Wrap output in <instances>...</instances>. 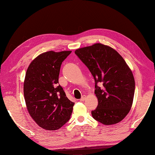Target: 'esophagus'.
<instances>
[{
  "mask_svg": "<svg viewBox=\"0 0 155 155\" xmlns=\"http://www.w3.org/2000/svg\"><path fill=\"white\" fill-rule=\"evenodd\" d=\"M85 99H86V97H85V96H83V97H81L80 101H84Z\"/></svg>",
  "mask_w": 155,
  "mask_h": 155,
  "instance_id": "34e87169",
  "label": "esophagus"
}]
</instances>
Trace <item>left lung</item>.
<instances>
[{
    "instance_id": "obj_1",
    "label": "left lung",
    "mask_w": 155,
    "mask_h": 155,
    "mask_svg": "<svg viewBox=\"0 0 155 155\" xmlns=\"http://www.w3.org/2000/svg\"><path fill=\"white\" fill-rule=\"evenodd\" d=\"M74 53L94 79L98 106L92 116L104 125L119 123L133 104L135 82L132 71L122 56L107 45L96 43L77 49ZM100 83L102 88L97 85Z\"/></svg>"
}]
</instances>
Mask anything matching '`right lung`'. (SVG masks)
Returning a JSON list of instances; mask_svg holds the SVG:
<instances>
[{"label": "right lung", "mask_w": 155, "mask_h": 155, "mask_svg": "<svg viewBox=\"0 0 155 155\" xmlns=\"http://www.w3.org/2000/svg\"><path fill=\"white\" fill-rule=\"evenodd\" d=\"M71 51H48L29 64L24 81L25 100L29 114L39 127L48 130L62 127L70 119L74 103L58 84L62 61Z\"/></svg>", "instance_id": "1"}]
</instances>
